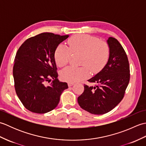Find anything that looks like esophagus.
<instances>
[{"label": "esophagus", "mask_w": 146, "mask_h": 146, "mask_svg": "<svg viewBox=\"0 0 146 146\" xmlns=\"http://www.w3.org/2000/svg\"><path fill=\"white\" fill-rule=\"evenodd\" d=\"M68 86H73V85H74V83L68 82Z\"/></svg>", "instance_id": "esophagus-1"}]
</instances>
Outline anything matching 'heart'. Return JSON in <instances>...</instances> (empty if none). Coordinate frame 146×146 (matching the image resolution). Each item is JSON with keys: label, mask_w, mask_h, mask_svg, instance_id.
Here are the masks:
<instances>
[{"label": "heart", "mask_w": 146, "mask_h": 146, "mask_svg": "<svg viewBox=\"0 0 146 146\" xmlns=\"http://www.w3.org/2000/svg\"><path fill=\"white\" fill-rule=\"evenodd\" d=\"M70 49L60 44L55 51L54 58L58 66L63 67L69 61L72 53L82 54L81 64L83 67L69 66L61 73V79L68 82H78L89 75V70L97 73L107 63L109 57V48L106 42L87 35H76L68 40ZM87 67H86V66Z\"/></svg>", "instance_id": "b5f03b06"}]
</instances>
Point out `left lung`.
<instances>
[{
    "mask_svg": "<svg viewBox=\"0 0 146 146\" xmlns=\"http://www.w3.org/2000/svg\"><path fill=\"white\" fill-rule=\"evenodd\" d=\"M109 57L102 70L88 81L97 83L84 85V92L78 97V103L83 110L95 115L110 111L122 100L130 80L127 56L115 38L107 40Z\"/></svg>",
    "mask_w": 146,
    "mask_h": 146,
    "instance_id": "8db88e82",
    "label": "left lung"
}]
</instances>
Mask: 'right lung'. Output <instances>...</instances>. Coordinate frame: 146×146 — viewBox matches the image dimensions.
<instances>
[{
	"label": "right lung",
	"mask_w": 146,
	"mask_h": 146,
	"mask_svg": "<svg viewBox=\"0 0 146 146\" xmlns=\"http://www.w3.org/2000/svg\"><path fill=\"white\" fill-rule=\"evenodd\" d=\"M68 37L43 33L27 39L18 49L13 67L15 89L22 104L32 112L54 109L62 92L68 88L57 78L54 58L58 45Z\"/></svg>",
	"instance_id": "right-lung-1"
}]
</instances>
